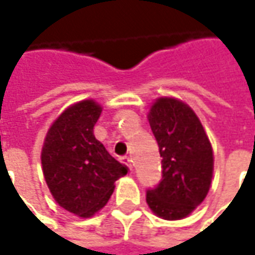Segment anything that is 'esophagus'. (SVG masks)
<instances>
[{
  "label": "esophagus",
  "mask_w": 255,
  "mask_h": 255,
  "mask_svg": "<svg viewBox=\"0 0 255 255\" xmlns=\"http://www.w3.org/2000/svg\"><path fill=\"white\" fill-rule=\"evenodd\" d=\"M121 160H122L125 164H128V166H129V169L132 170L133 160H132V157H130V156H123V157H121Z\"/></svg>",
  "instance_id": "1"
}]
</instances>
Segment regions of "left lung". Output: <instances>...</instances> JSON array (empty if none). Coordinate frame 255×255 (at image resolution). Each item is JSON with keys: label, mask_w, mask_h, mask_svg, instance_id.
Wrapping results in <instances>:
<instances>
[{"label": "left lung", "mask_w": 255, "mask_h": 255, "mask_svg": "<svg viewBox=\"0 0 255 255\" xmlns=\"http://www.w3.org/2000/svg\"><path fill=\"white\" fill-rule=\"evenodd\" d=\"M149 123L159 144L162 179L146 191V201L164 220L189 216L210 189L213 150L199 118L186 103L157 99L149 113Z\"/></svg>", "instance_id": "left-lung-1"}]
</instances>
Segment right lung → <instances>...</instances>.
<instances>
[{
	"instance_id": "right-lung-1",
	"label": "right lung",
	"mask_w": 255,
	"mask_h": 255,
	"mask_svg": "<svg viewBox=\"0 0 255 255\" xmlns=\"http://www.w3.org/2000/svg\"><path fill=\"white\" fill-rule=\"evenodd\" d=\"M102 108L82 101L68 108L45 137L41 162L56 203L79 217H91L108 203L115 181L128 173L108 153L93 128Z\"/></svg>"
}]
</instances>
